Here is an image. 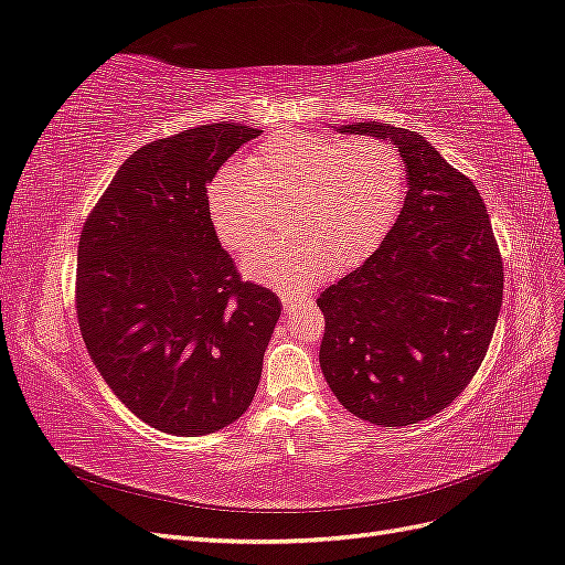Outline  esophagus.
<instances>
[{
    "instance_id": "1",
    "label": "esophagus",
    "mask_w": 565,
    "mask_h": 565,
    "mask_svg": "<svg viewBox=\"0 0 565 565\" xmlns=\"http://www.w3.org/2000/svg\"><path fill=\"white\" fill-rule=\"evenodd\" d=\"M282 311L285 313H297V311H301L303 306H309V299H303V297H292V295H282Z\"/></svg>"
}]
</instances>
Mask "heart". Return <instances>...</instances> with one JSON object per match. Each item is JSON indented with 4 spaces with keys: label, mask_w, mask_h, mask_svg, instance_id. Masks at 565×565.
Returning a JSON list of instances; mask_svg holds the SVG:
<instances>
[{
    "label": "heart",
    "mask_w": 565,
    "mask_h": 565,
    "mask_svg": "<svg viewBox=\"0 0 565 565\" xmlns=\"http://www.w3.org/2000/svg\"><path fill=\"white\" fill-rule=\"evenodd\" d=\"M241 167L207 183L204 210L216 241L235 254L252 249L282 204L280 241L243 259L245 278L299 292L328 273L361 266L393 228L405 195L401 152L380 139L332 141L285 131L262 141Z\"/></svg>",
    "instance_id": "heart-1"
}]
</instances>
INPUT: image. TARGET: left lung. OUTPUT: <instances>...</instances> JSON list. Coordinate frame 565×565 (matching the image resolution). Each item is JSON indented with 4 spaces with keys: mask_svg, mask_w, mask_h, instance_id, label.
Returning <instances> with one entry per match:
<instances>
[{
    "mask_svg": "<svg viewBox=\"0 0 565 565\" xmlns=\"http://www.w3.org/2000/svg\"><path fill=\"white\" fill-rule=\"evenodd\" d=\"M398 148L407 193L380 249L318 297L320 367L339 403L377 426L448 407L481 367L504 268L481 193L422 134L341 125Z\"/></svg>",
    "mask_w": 565,
    "mask_h": 565,
    "instance_id": "8db88e82",
    "label": "left lung"
}]
</instances>
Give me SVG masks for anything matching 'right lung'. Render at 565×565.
I'll list each match as a JSON object with an SVG mask.
<instances>
[{
  "instance_id": "1",
  "label": "right lung",
  "mask_w": 565,
  "mask_h": 565,
  "mask_svg": "<svg viewBox=\"0 0 565 565\" xmlns=\"http://www.w3.org/2000/svg\"><path fill=\"white\" fill-rule=\"evenodd\" d=\"M262 131L200 125L134 152L92 210L77 249V320L100 377L152 429L233 424L262 380L280 301L243 282L204 191Z\"/></svg>"
}]
</instances>
